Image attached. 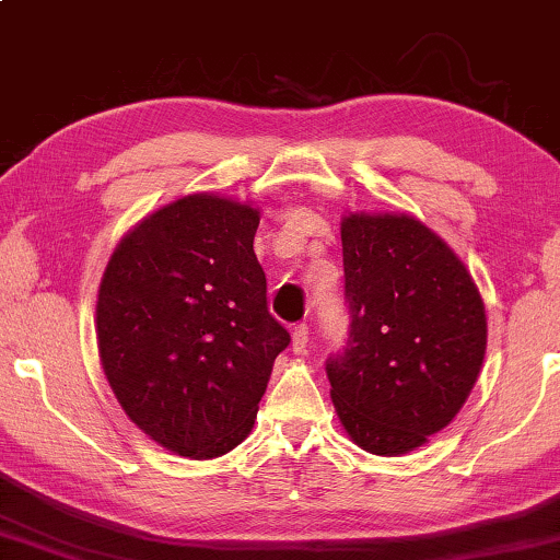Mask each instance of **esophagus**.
I'll return each instance as SVG.
<instances>
[{
  "mask_svg": "<svg viewBox=\"0 0 560 560\" xmlns=\"http://www.w3.org/2000/svg\"><path fill=\"white\" fill-rule=\"evenodd\" d=\"M306 348H308V325L301 323L291 332V350L301 354V352H306Z\"/></svg>",
  "mask_w": 560,
  "mask_h": 560,
  "instance_id": "esophagus-1",
  "label": "esophagus"
}]
</instances>
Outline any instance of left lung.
Returning a JSON list of instances; mask_svg holds the SVG:
<instances>
[{"mask_svg": "<svg viewBox=\"0 0 560 560\" xmlns=\"http://www.w3.org/2000/svg\"><path fill=\"white\" fill-rule=\"evenodd\" d=\"M350 340L328 362L345 433L372 455H406L448 425L480 377L487 315L460 257L409 212L340 222Z\"/></svg>", "mask_w": 560, "mask_h": 560, "instance_id": "left-lung-1", "label": "left lung"}]
</instances>
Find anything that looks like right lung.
Returning <instances> with one entry per match:
<instances>
[{
  "instance_id": "obj_1",
  "label": "right lung",
  "mask_w": 560,
  "mask_h": 560,
  "mask_svg": "<svg viewBox=\"0 0 560 560\" xmlns=\"http://www.w3.org/2000/svg\"><path fill=\"white\" fill-rule=\"evenodd\" d=\"M257 228L252 202L180 196L119 240L100 281L95 330L112 392L151 441L190 460L247 439L291 340L267 311Z\"/></svg>"
}]
</instances>
